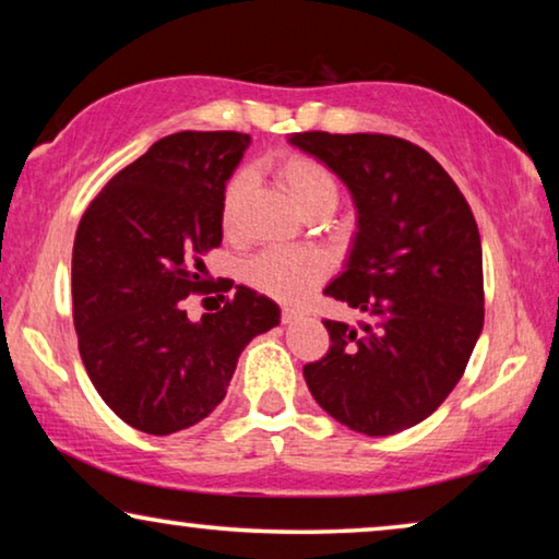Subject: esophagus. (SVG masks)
I'll list each match as a JSON object with an SVG mask.
<instances>
[{
    "instance_id": "1",
    "label": "esophagus",
    "mask_w": 559,
    "mask_h": 559,
    "mask_svg": "<svg viewBox=\"0 0 559 559\" xmlns=\"http://www.w3.org/2000/svg\"><path fill=\"white\" fill-rule=\"evenodd\" d=\"M302 312L297 308H285L282 310V323H295V320H300Z\"/></svg>"
}]
</instances>
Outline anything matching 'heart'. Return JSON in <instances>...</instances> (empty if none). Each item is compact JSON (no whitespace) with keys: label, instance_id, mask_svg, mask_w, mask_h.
<instances>
[{"label":"heart","instance_id":"b5f03b06","mask_svg":"<svg viewBox=\"0 0 559 559\" xmlns=\"http://www.w3.org/2000/svg\"><path fill=\"white\" fill-rule=\"evenodd\" d=\"M274 173L289 198L312 216L318 211H333L338 203V180L323 163L308 155H285L277 159ZM249 193V175L236 173L226 182L221 198V221L224 228H234L241 203ZM331 272V259L320 249H266L247 266L249 285L277 300H300Z\"/></svg>","mask_w":559,"mask_h":559}]
</instances>
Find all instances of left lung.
Masks as SVG:
<instances>
[{
    "mask_svg": "<svg viewBox=\"0 0 559 559\" xmlns=\"http://www.w3.org/2000/svg\"><path fill=\"white\" fill-rule=\"evenodd\" d=\"M338 175L356 205L343 272L323 293L364 312L323 320L310 394L354 432L384 438L432 415L484 331V254L471 205L438 159L386 134L302 132L287 140Z\"/></svg>",
    "mask_w": 559,
    "mask_h": 559,
    "instance_id": "8db88e82",
    "label": "left lung"
}]
</instances>
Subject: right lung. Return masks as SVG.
<instances>
[{
	"instance_id": "right-lung-1",
	"label": "right lung",
	"mask_w": 559,
	"mask_h": 559,
	"mask_svg": "<svg viewBox=\"0 0 559 559\" xmlns=\"http://www.w3.org/2000/svg\"><path fill=\"white\" fill-rule=\"evenodd\" d=\"M239 132H178L106 182L73 243V323L102 400L147 435L193 427L224 402L241 350L280 325V305L239 285L218 312L190 320L211 293L205 251L221 247V198L249 147Z\"/></svg>"
}]
</instances>
